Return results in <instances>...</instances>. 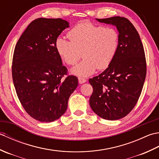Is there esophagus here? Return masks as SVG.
I'll return each mask as SVG.
<instances>
[{
    "instance_id": "esophagus-1",
    "label": "esophagus",
    "mask_w": 159,
    "mask_h": 159,
    "mask_svg": "<svg viewBox=\"0 0 159 159\" xmlns=\"http://www.w3.org/2000/svg\"><path fill=\"white\" fill-rule=\"evenodd\" d=\"M79 79V82L80 84L85 83H86V81H87L86 79H83V78H82V77H79V79Z\"/></svg>"
}]
</instances>
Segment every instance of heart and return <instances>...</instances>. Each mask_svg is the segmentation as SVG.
Here are the masks:
<instances>
[{"label": "heart", "mask_w": 159, "mask_h": 159, "mask_svg": "<svg viewBox=\"0 0 159 159\" xmlns=\"http://www.w3.org/2000/svg\"><path fill=\"white\" fill-rule=\"evenodd\" d=\"M67 35L70 41L59 37L55 48L61 58L68 65L76 63L82 52L84 59L70 70L78 76L92 75L97 68L106 69L119 48V33L112 27L82 22L71 29Z\"/></svg>", "instance_id": "1"}]
</instances>
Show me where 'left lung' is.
<instances>
[{
  "label": "left lung",
  "instance_id": "left-lung-1",
  "mask_svg": "<svg viewBox=\"0 0 159 159\" xmlns=\"http://www.w3.org/2000/svg\"><path fill=\"white\" fill-rule=\"evenodd\" d=\"M116 26L119 48L107 68L89 82L93 91L89 104L103 119L116 120L133 110L141 95L146 76V62L139 33L128 19L116 16L96 19Z\"/></svg>",
  "mask_w": 159,
  "mask_h": 159
}]
</instances>
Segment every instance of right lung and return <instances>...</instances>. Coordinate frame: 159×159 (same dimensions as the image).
<instances>
[{"instance_id":"1","label":"right lung","mask_w":159,"mask_h":159,"mask_svg":"<svg viewBox=\"0 0 159 159\" xmlns=\"http://www.w3.org/2000/svg\"><path fill=\"white\" fill-rule=\"evenodd\" d=\"M69 22L40 18L30 23L15 47L13 85L20 103L30 116L42 122L61 117L76 89L77 77L68 76L55 48L56 39Z\"/></svg>"}]
</instances>
